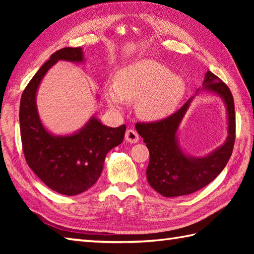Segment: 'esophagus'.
<instances>
[{
  "instance_id": "obj_1",
  "label": "esophagus",
  "mask_w": 254,
  "mask_h": 254,
  "mask_svg": "<svg viewBox=\"0 0 254 254\" xmlns=\"http://www.w3.org/2000/svg\"><path fill=\"white\" fill-rule=\"evenodd\" d=\"M139 139V135L138 133L133 130V128H128L126 132V141H127L128 143H137Z\"/></svg>"
}]
</instances>
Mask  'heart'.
Segmentation results:
<instances>
[{
	"label": "heart",
	"mask_w": 254,
	"mask_h": 254,
	"mask_svg": "<svg viewBox=\"0 0 254 254\" xmlns=\"http://www.w3.org/2000/svg\"><path fill=\"white\" fill-rule=\"evenodd\" d=\"M186 93L183 79L166 66L143 60L121 68L115 85L106 87V98L112 109L121 110L123 101H137L136 111L145 120L170 116Z\"/></svg>",
	"instance_id": "heart-1"
}]
</instances>
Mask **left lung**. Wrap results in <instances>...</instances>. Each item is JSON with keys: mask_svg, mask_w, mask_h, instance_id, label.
Listing matches in <instances>:
<instances>
[{"mask_svg": "<svg viewBox=\"0 0 254 254\" xmlns=\"http://www.w3.org/2000/svg\"><path fill=\"white\" fill-rule=\"evenodd\" d=\"M203 87L224 99L229 123L227 141L206 157H188L178 146V127L192 98L169 117L154 122H138L135 126L149 150L147 181L155 191L166 197L187 195L207 186L223 171L233 153L236 138L233 94L228 86L210 71L205 74Z\"/></svg>", "mask_w": 254, "mask_h": 254, "instance_id": "8db88e82", "label": "left lung"}]
</instances>
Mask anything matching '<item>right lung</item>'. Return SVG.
I'll return each mask as SVG.
<instances>
[{"instance_id":"add662e5","label":"right lung","mask_w":254,"mask_h":254,"mask_svg":"<svg viewBox=\"0 0 254 254\" xmlns=\"http://www.w3.org/2000/svg\"><path fill=\"white\" fill-rule=\"evenodd\" d=\"M59 60L83 61L82 48H63L53 53L26 86L19 107L20 137L27 165L39 179L58 193L76 195L98 180L106 155L122 143L127 127H109L91 118L73 135L55 136L48 132L38 116L36 93L48 69Z\"/></svg>"}]
</instances>
